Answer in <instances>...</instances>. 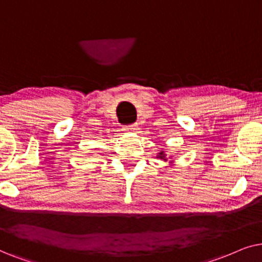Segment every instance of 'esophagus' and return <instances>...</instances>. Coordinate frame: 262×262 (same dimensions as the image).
<instances>
[{
	"instance_id": "obj_1",
	"label": "esophagus",
	"mask_w": 262,
	"mask_h": 262,
	"mask_svg": "<svg viewBox=\"0 0 262 262\" xmlns=\"http://www.w3.org/2000/svg\"><path fill=\"white\" fill-rule=\"evenodd\" d=\"M138 129V124L137 123H132V124H127L124 125V130L127 132H135Z\"/></svg>"
}]
</instances>
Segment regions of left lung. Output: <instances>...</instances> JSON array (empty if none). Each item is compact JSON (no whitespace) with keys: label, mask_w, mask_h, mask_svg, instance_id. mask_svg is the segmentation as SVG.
<instances>
[{"label":"left lung","mask_w":262,"mask_h":262,"mask_svg":"<svg viewBox=\"0 0 262 262\" xmlns=\"http://www.w3.org/2000/svg\"><path fill=\"white\" fill-rule=\"evenodd\" d=\"M159 157H160V158H164V155H163V152L160 153V156H159Z\"/></svg>","instance_id":"1"}]
</instances>
